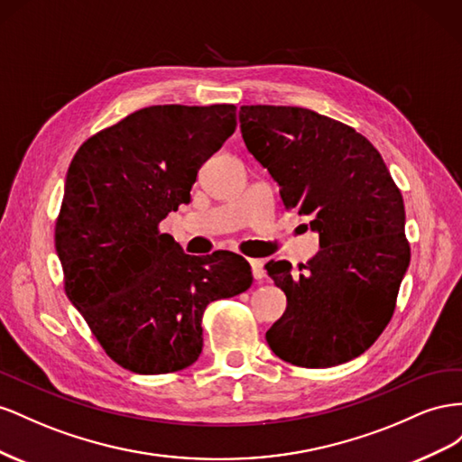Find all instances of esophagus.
<instances>
[{
	"label": "esophagus",
	"mask_w": 462,
	"mask_h": 462,
	"mask_svg": "<svg viewBox=\"0 0 462 462\" xmlns=\"http://www.w3.org/2000/svg\"><path fill=\"white\" fill-rule=\"evenodd\" d=\"M249 265H252V273H254V279L255 281L265 279V276H267L265 263H263L261 259H249Z\"/></svg>",
	"instance_id": "obj_1"
}]
</instances>
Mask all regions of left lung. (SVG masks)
<instances>
[{"mask_svg": "<svg viewBox=\"0 0 462 462\" xmlns=\"http://www.w3.org/2000/svg\"><path fill=\"white\" fill-rule=\"evenodd\" d=\"M240 129L321 245L298 273L288 261L265 265L288 301L269 346L300 367L345 364L374 345L397 306L411 263L401 189L374 144L333 117L257 104L240 108Z\"/></svg>", "mask_w": 462, "mask_h": 462, "instance_id": "left-lung-1", "label": "left lung"}]
</instances>
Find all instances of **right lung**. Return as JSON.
<instances>
[{
    "label": "right lung",
    "instance_id": "right-lung-1",
    "mask_svg": "<svg viewBox=\"0 0 462 462\" xmlns=\"http://www.w3.org/2000/svg\"><path fill=\"white\" fill-rule=\"evenodd\" d=\"M234 129V104L149 106L88 137L69 164L56 218L65 294L129 372L186 370L207 306L254 282L242 255H186L158 230Z\"/></svg>",
    "mask_w": 462,
    "mask_h": 462
}]
</instances>
